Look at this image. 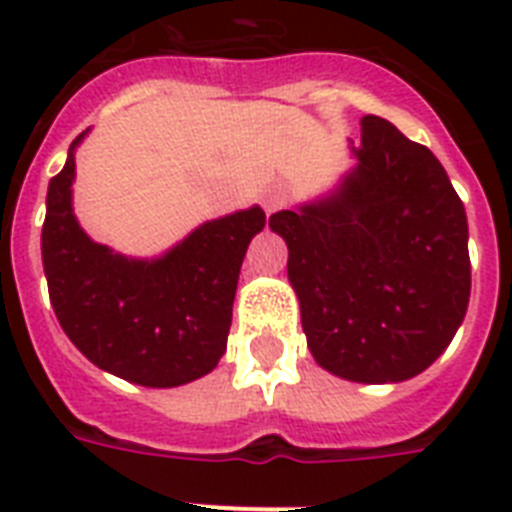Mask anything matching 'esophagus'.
I'll use <instances>...</instances> for the list:
<instances>
[{
	"mask_svg": "<svg viewBox=\"0 0 512 512\" xmlns=\"http://www.w3.org/2000/svg\"><path fill=\"white\" fill-rule=\"evenodd\" d=\"M284 204H287V193L281 191V188H273V191H268L263 196V207L268 215H271V212H276V209L284 207Z\"/></svg>",
	"mask_w": 512,
	"mask_h": 512,
	"instance_id": "1",
	"label": "esophagus"
}]
</instances>
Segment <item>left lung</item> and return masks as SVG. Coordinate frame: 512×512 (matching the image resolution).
<instances>
[{"instance_id": "obj_1", "label": "left lung", "mask_w": 512, "mask_h": 512, "mask_svg": "<svg viewBox=\"0 0 512 512\" xmlns=\"http://www.w3.org/2000/svg\"><path fill=\"white\" fill-rule=\"evenodd\" d=\"M332 196L271 215L313 358L353 382H401L452 342L470 300L468 217L430 148L364 116Z\"/></svg>"}]
</instances>
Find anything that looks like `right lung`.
<instances>
[{
	"label": "right lung",
	"mask_w": 512,
	"mask_h": 512,
	"mask_svg": "<svg viewBox=\"0 0 512 512\" xmlns=\"http://www.w3.org/2000/svg\"><path fill=\"white\" fill-rule=\"evenodd\" d=\"M50 180L42 263L60 327L92 364L146 388H177L212 372L225 353L233 297L260 207L199 225L156 260L95 244L71 207L74 148Z\"/></svg>",
	"instance_id": "obj_1"
}]
</instances>
